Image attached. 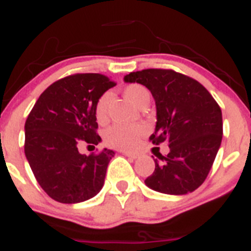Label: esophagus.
I'll use <instances>...</instances> for the list:
<instances>
[{
  "mask_svg": "<svg viewBox=\"0 0 251 251\" xmlns=\"http://www.w3.org/2000/svg\"><path fill=\"white\" fill-rule=\"evenodd\" d=\"M124 154L126 155V157L131 158V159H138L139 157H140V153H138V151H122Z\"/></svg>",
  "mask_w": 251,
  "mask_h": 251,
  "instance_id": "obj_1",
  "label": "esophagus"
}]
</instances>
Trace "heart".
Segmentation results:
<instances>
[{"label":"heart","mask_w":251,"mask_h":251,"mask_svg":"<svg viewBox=\"0 0 251 251\" xmlns=\"http://www.w3.org/2000/svg\"><path fill=\"white\" fill-rule=\"evenodd\" d=\"M124 96L135 106H140V103L145 100H149V90L140 84H131L124 89ZM111 100V94L104 93L97 100L94 106V116L100 124L107 121L108 117V106ZM147 129L143 125H116L109 126L104 131V142L112 148L122 149V151H131L139 145L143 136L145 135Z\"/></svg>","instance_id":"heart-1"}]
</instances>
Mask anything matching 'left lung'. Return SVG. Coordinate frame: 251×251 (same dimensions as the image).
<instances>
[{"label": "left lung", "instance_id": "obj_1", "mask_svg": "<svg viewBox=\"0 0 251 251\" xmlns=\"http://www.w3.org/2000/svg\"><path fill=\"white\" fill-rule=\"evenodd\" d=\"M126 83H139L151 90L157 108L153 144L168 143L170 153L154 159V172L145 185L170 195L197 190L207 178L223 134L218 103L199 81L163 69L130 73Z\"/></svg>", "mask_w": 251, "mask_h": 251}]
</instances>
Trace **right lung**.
Wrapping results in <instances>:
<instances>
[{"mask_svg": "<svg viewBox=\"0 0 251 251\" xmlns=\"http://www.w3.org/2000/svg\"><path fill=\"white\" fill-rule=\"evenodd\" d=\"M115 85L100 74L70 75L48 86L29 113L25 157L38 184L56 201H85L103 187L115 151L104 148L85 155L77 147L100 142L94 106Z\"/></svg>", "mask_w": 251, "mask_h": 251, "instance_id": "add662e5", "label": "right lung"}]
</instances>
